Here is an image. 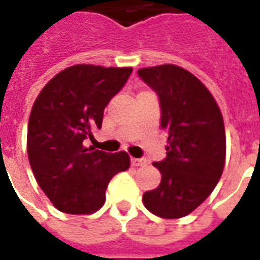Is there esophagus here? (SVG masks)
<instances>
[{"instance_id": "1", "label": "esophagus", "mask_w": 260, "mask_h": 260, "mask_svg": "<svg viewBox=\"0 0 260 260\" xmlns=\"http://www.w3.org/2000/svg\"><path fill=\"white\" fill-rule=\"evenodd\" d=\"M131 164H132L134 167H141V166H145V164H146V160H145V158L132 157L131 158Z\"/></svg>"}]
</instances>
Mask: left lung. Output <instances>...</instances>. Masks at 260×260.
<instances>
[{"mask_svg":"<svg viewBox=\"0 0 260 260\" xmlns=\"http://www.w3.org/2000/svg\"><path fill=\"white\" fill-rule=\"evenodd\" d=\"M138 75L157 93L160 125L167 132V156L153 163L161 182L143 193V203L158 217H184L206 201L223 174V115L206 86L186 69L164 64Z\"/></svg>","mask_w":260,"mask_h":260,"instance_id":"left-lung-1","label":"left lung"}]
</instances>
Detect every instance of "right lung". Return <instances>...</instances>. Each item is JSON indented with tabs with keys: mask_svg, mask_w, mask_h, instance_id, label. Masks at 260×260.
Segmentation results:
<instances>
[{
	"mask_svg": "<svg viewBox=\"0 0 260 260\" xmlns=\"http://www.w3.org/2000/svg\"><path fill=\"white\" fill-rule=\"evenodd\" d=\"M132 74V68L79 64L43 87L27 125V156L37 184L59 212L90 214L106 202L114 175L129 169L125 152L86 147L100 129L104 108Z\"/></svg>",
	"mask_w": 260,
	"mask_h": 260,
	"instance_id": "right-lung-1",
	"label": "right lung"
}]
</instances>
